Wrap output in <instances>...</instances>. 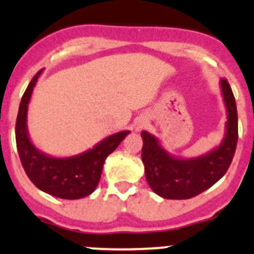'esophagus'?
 I'll return each instance as SVG.
<instances>
[{"mask_svg":"<svg viewBox=\"0 0 254 254\" xmlns=\"http://www.w3.org/2000/svg\"><path fill=\"white\" fill-rule=\"evenodd\" d=\"M142 126H143V123H140V125L137 126V128H138V129H140V128H142Z\"/></svg>","mask_w":254,"mask_h":254,"instance_id":"34e87169","label":"esophagus"}]
</instances>
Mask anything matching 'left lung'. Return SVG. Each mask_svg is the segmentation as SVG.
I'll list each match as a JSON object with an SVG mask.
<instances>
[{"mask_svg":"<svg viewBox=\"0 0 254 254\" xmlns=\"http://www.w3.org/2000/svg\"><path fill=\"white\" fill-rule=\"evenodd\" d=\"M220 87L228 114L225 134L219 146L211 151L196 158H177L161 146L154 134L141 132V158L146 181L155 193L163 198H192L214 186L230 167L238 142L237 104L226 78L220 80Z\"/></svg>","mask_w":254,"mask_h":254,"instance_id":"left-lung-1","label":"left lung"}]
</instances>
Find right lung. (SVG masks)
I'll return each instance as SVG.
<instances>
[{
	"instance_id": "1",
	"label": "right lung",
	"mask_w": 254,
	"mask_h": 254,
	"mask_svg": "<svg viewBox=\"0 0 254 254\" xmlns=\"http://www.w3.org/2000/svg\"><path fill=\"white\" fill-rule=\"evenodd\" d=\"M42 71L43 69H40L26 87L19 107L15 136L20 160L26 176L40 190L58 198H82L95 190L105 159L118 147L129 131L111 134L96 143L93 149L68 158H55L35 147L29 137L26 122L29 102Z\"/></svg>"
}]
</instances>
